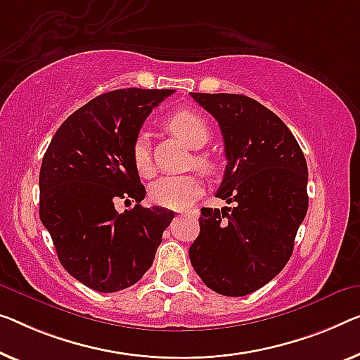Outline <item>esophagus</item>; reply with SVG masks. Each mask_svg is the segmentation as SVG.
<instances>
[{
    "label": "esophagus",
    "mask_w": 360,
    "mask_h": 360,
    "mask_svg": "<svg viewBox=\"0 0 360 360\" xmlns=\"http://www.w3.org/2000/svg\"><path fill=\"white\" fill-rule=\"evenodd\" d=\"M192 213H194V212H192V210H189V212H184V213H182V214H184V217H191V214Z\"/></svg>",
    "instance_id": "esophagus-1"
}]
</instances>
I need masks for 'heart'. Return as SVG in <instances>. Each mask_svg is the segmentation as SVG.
<instances>
[{
    "instance_id": "heart-1",
    "label": "heart",
    "mask_w": 360,
    "mask_h": 360,
    "mask_svg": "<svg viewBox=\"0 0 360 360\" xmlns=\"http://www.w3.org/2000/svg\"><path fill=\"white\" fill-rule=\"evenodd\" d=\"M166 127L179 137L187 147L200 148L207 143L210 131L208 124L200 112L192 110H178L166 120ZM132 163L134 168L142 178H150L153 174L152 153L146 134H139L132 143ZM195 163L203 171L210 173L213 169V160L208 155H197ZM202 192V182L195 174L184 176H165V178L153 182L150 187V197L160 207L171 208V210H184L191 205Z\"/></svg>"
}]
</instances>
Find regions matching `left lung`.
Returning <instances> with one entry per match:
<instances>
[{"mask_svg": "<svg viewBox=\"0 0 360 360\" xmlns=\"http://www.w3.org/2000/svg\"><path fill=\"white\" fill-rule=\"evenodd\" d=\"M218 121L228 165L217 197L202 208L191 264L214 292L239 297L265 286L291 259L309 207L307 162L275 112L245 95L191 94Z\"/></svg>", "mask_w": 360, "mask_h": 360, "instance_id": "8db88e82", "label": "left lung"}]
</instances>
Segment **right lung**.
Here are the masks:
<instances>
[{
	"label": "right lung",
	"instance_id": "obj_1",
	"mask_svg": "<svg viewBox=\"0 0 360 360\" xmlns=\"http://www.w3.org/2000/svg\"><path fill=\"white\" fill-rule=\"evenodd\" d=\"M173 90L120 89L90 100L63 122L40 168V219L69 275L100 292L136 284L153 264L174 212L146 208L132 143ZM136 207L117 214L115 202Z\"/></svg>",
	"mask_w": 360,
	"mask_h": 360
}]
</instances>
